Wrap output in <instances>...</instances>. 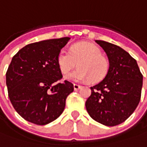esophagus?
Here are the masks:
<instances>
[{"instance_id": "34e87169", "label": "esophagus", "mask_w": 147, "mask_h": 147, "mask_svg": "<svg viewBox=\"0 0 147 147\" xmlns=\"http://www.w3.org/2000/svg\"><path fill=\"white\" fill-rule=\"evenodd\" d=\"M73 86H74V89H75V90H77V89L81 88V85H80V84H74Z\"/></svg>"}]
</instances>
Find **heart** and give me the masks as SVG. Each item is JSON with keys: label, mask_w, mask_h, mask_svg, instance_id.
Returning a JSON list of instances; mask_svg holds the SVG:
<instances>
[{"label": "heart", "mask_w": 147, "mask_h": 147, "mask_svg": "<svg viewBox=\"0 0 147 147\" xmlns=\"http://www.w3.org/2000/svg\"><path fill=\"white\" fill-rule=\"evenodd\" d=\"M78 63L80 68L67 76L71 81L93 82L102 80L108 71V61L102 55L101 49L92 43L83 42L73 45L70 52L63 49L58 53V67L63 74H67Z\"/></svg>", "instance_id": "b5f03b06"}]
</instances>
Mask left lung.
<instances>
[{
	"instance_id": "8db88e82",
	"label": "left lung",
	"mask_w": 147,
	"mask_h": 147,
	"mask_svg": "<svg viewBox=\"0 0 147 147\" xmlns=\"http://www.w3.org/2000/svg\"><path fill=\"white\" fill-rule=\"evenodd\" d=\"M109 60L108 71L98 84L90 87L85 107L92 119L107 126L124 122L137 108L141 99L142 79L137 61L114 44L95 40Z\"/></svg>"
}]
</instances>
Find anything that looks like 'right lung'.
<instances>
[{"label":"right lung","mask_w":147,"mask_h":147,"mask_svg":"<svg viewBox=\"0 0 147 147\" xmlns=\"http://www.w3.org/2000/svg\"><path fill=\"white\" fill-rule=\"evenodd\" d=\"M70 37L29 44L12 58L6 71L8 95L23 119L45 125L59 117L74 90L58 67V56Z\"/></svg>","instance_id":"add662e5"}]
</instances>
